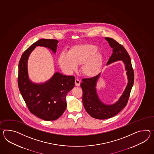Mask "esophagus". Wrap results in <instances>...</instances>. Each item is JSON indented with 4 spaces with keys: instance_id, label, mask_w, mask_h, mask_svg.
Wrapping results in <instances>:
<instances>
[{
    "instance_id": "esophagus-1",
    "label": "esophagus",
    "mask_w": 154,
    "mask_h": 154,
    "mask_svg": "<svg viewBox=\"0 0 154 154\" xmlns=\"http://www.w3.org/2000/svg\"><path fill=\"white\" fill-rule=\"evenodd\" d=\"M80 81L79 79H76L75 80V85L76 86H79L80 85Z\"/></svg>"
}]
</instances>
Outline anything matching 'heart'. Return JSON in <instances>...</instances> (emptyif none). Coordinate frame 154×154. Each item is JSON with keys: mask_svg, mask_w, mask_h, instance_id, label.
Here are the masks:
<instances>
[{"mask_svg": "<svg viewBox=\"0 0 154 154\" xmlns=\"http://www.w3.org/2000/svg\"><path fill=\"white\" fill-rule=\"evenodd\" d=\"M58 63L64 71L71 73L82 64V73L88 77L97 75L103 64V57L96 45L85 44L75 45L68 53H61Z\"/></svg>", "mask_w": 154, "mask_h": 154, "instance_id": "b5f03b06", "label": "heart"}]
</instances>
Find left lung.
Instances as JSON below:
<instances>
[{
  "instance_id": "left-lung-1",
  "label": "left lung",
  "mask_w": 154,
  "mask_h": 154,
  "mask_svg": "<svg viewBox=\"0 0 154 154\" xmlns=\"http://www.w3.org/2000/svg\"><path fill=\"white\" fill-rule=\"evenodd\" d=\"M113 53L107 64L122 60L125 65L128 75V85L119 101L113 105H105L98 97L96 86L100 73L97 75L82 79L81 87L83 91L82 102L84 107L91 116L100 120H105L116 115L128 103V100L134 82V72L132 67L130 57L124 46L112 38L106 37Z\"/></svg>"
}]
</instances>
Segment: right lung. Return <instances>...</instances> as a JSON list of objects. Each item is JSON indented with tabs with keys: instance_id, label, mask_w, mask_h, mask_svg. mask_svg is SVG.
Returning <instances> with one entry per match:
<instances>
[{
	"instance_id": "1",
	"label": "right lung",
	"mask_w": 154,
	"mask_h": 154,
	"mask_svg": "<svg viewBox=\"0 0 154 154\" xmlns=\"http://www.w3.org/2000/svg\"><path fill=\"white\" fill-rule=\"evenodd\" d=\"M56 39H42L34 43L23 53L18 65V84L20 92L30 112L45 121L58 119L66 109V95L75 86L74 76L56 72L44 83H34L29 79L27 61L30 53L42 46L56 52Z\"/></svg>"
}]
</instances>
